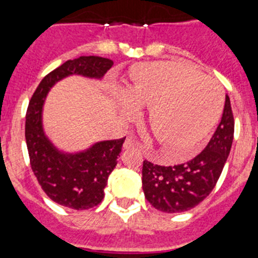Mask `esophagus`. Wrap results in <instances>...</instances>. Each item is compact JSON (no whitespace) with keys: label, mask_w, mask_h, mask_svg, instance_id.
Returning a JSON list of instances; mask_svg holds the SVG:
<instances>
[{"label":"esophagus","mask_w":258,"mask_h":258,"mask_svg":"<svg viewBox=\"0 0 258 258\" xmlns=\"http://www.w3.org/2000/svg\"><path fill=\"white\" fill-rule=\"evenodd\" d=\"M123 148L124 149H136V148H139V143L135 139L127 138L123 144Z\"/></svg>","instance_id":"obj_1"}]
</instances>
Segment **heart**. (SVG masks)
Returning <instances> with one entry per match:
<instances>
[{"label":"heart","instance_id":"heart-1","mask_svg":"<svg viewBox=\"0 0 258 258\" xmlns=\"http://www.w3.org/2000/svg\"><path fill=\"white\" fill-rule=\"evenodd\" d=\"M120 105L124 117L136 106L149 108L148 124L161 145L181 155L194 152L219 118L224 104L221 86L180 61L143 62L135 68Z\"/></svg>","mask_w":258,"mask_h":258}]
</instances>
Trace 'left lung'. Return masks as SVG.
I'll use <instances>...</instances> for the list:
<instances>
[{
	"label": "left lung",
	"mask_w": 258,
	"mask_h": 258,
	"mask_svg": "<svg viewBox=\"0 0 258 258\" xmlns=\"http://www.w3.org/2000/svg\"><path fill=\"white\" fill-rule=\"evenodd\" d=\"M234 139V117L226 95L224 113L210 143L191 161L176 166L143 163V190L158 211L185 212L210 196L220 178Z\"/></svg>",
	"instance_id": "obj_1"
}]
</instances>
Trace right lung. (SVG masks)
<instances>
[{
	"instance_id": "add662e5",
	"label": "right lung",
	"mask_w": 258,
	"mask_h": 258,
	"mask_svg": "<svg viewBox=\"0 0 258 258\" xmlns=\"http://www.w3.org/2000/svg\"><path fill=\"white\" fill-rule=\"evenodd\" d=\"M113 61L100 56L68 60L46 76L32 96L25 115V141L32 171L46 196L72 210H89L100 203L109 175L117 166L124 139L96 143L80 153H62L46 138L42 106L50 89L72 74L101 78Z\"/></svg>"
}]
</instances>
